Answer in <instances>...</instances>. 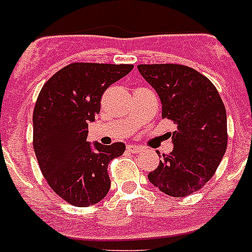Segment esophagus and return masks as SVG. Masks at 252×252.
<instances>
[{
	"mask_svg": "<svg viewBox=\"0 0 252 252\" xmlns=\"http://www.w3.org/2000/svg\"><path fill=\"white\" fill-rule=\"evenodd\" d=\"M126 150L137 154V153H141V151H142V147L138 146V145H128V146H126Z\"/></svg>",
	"mask_w": 252,
	"mask_h": 252,
	"instance_id": "34e87169",
	"label": "esophagus"
}]
</instances>
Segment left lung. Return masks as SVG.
Returning <instances> with one entry per match:
<instances>
[{"label": "left lung", "instance_id": "1", "mask_svg": "<svg viewBox=\"0 0 252 252\" xmlns=\"http://www.w3.org/2000/svg\"><path fill=\"white\" fill-rule=\"evenodd\" d=\"M161 102V119L176 124L173 150L163 154L149 180L171 197L195 193L211 180L228 145L226 111L218 89L191 67L138 64Z\"/></svg>", "mask_w": 252, "mask_h": 252}]
</instances>
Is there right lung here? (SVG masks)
Listing matches in <instances>:
<instances>
[{
    "mask_svg": "<svg viewBox=\"0 0 252 252\" xmlns=\"http://www.w3.org/2000/svg\"><path fill=\"white\" fill-rule=\"evenodd\" d=\"M133 69L132 64L75 62L55 72L38 93L33 110V149L48 185L67 203L88 207L110 190L107 167L123 155L126 145L87 141L88 123L101 110L111 84Z\"/></svg>",
    "mask_w": 252,
    "mask_h": 252,
    "instance_id": "add662e5",
    "label": "right lung"
}]
</instances>
